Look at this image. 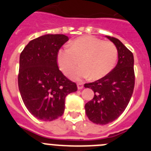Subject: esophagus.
<instances>
[{"label": "esophagus", "mask_w": 151, "mask_h": 151, "mask_svg": "<svg viewBox=\"0 0 151 151\" xmlns=\"http://www.w3.org/2000/svg\"><path fill=\"white\" fill-rule=\"evenodd\" d=\"M77 88H78V89H82L84 88V84L82 82H78V83H77Z\"/></svg>", "instance_id": "34e87169"}]
</instances>
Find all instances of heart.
Returning <instances> with one entry per match:
<instances>
[{
  "label": "heart",
  "mask_w": 151,
  "mask_h": 151,
  "mask_svg": "<svg viewBox=\"0 0 151 151\" xmlns=\"http://www.w3.org/2000/svg\"><path fill=\"white\" fill-rule=\"evenodd\" d=\"M117 57L118 50L113 42L85 35L71 41L69 48L60 49L57 62L64 74H68L78 62L81 63V66L69 73L73 79L90 76L91 79L97 80L112 71Z\"/></svg>",
  "instance_id": "b5f03b06"
}]
</instances>
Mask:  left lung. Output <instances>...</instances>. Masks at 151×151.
<instances>
[{
	"instance_id": "left-lung-1",
	"label": "left lung",
	"mask_w": 151,
	"mask_h": 151,
	"mask_svg": "<svg viewBox=\"0 0 151 151\" xmlns=\"http://www.w3.org/2000/svg\"><path fill=\"white\" fill-rule=\"evenodd\" d=\"M106 37L116 46L118 63L106 76L85 84V88L94 93L93 99L85 104V113L92 122L99 125L112 122L123 113L134 87L133 54L119 39Z\"/></svg>"
}]
</instances>
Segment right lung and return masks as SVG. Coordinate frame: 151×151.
<instances>
[{
  "label": "right lung",
  "instance_id": "add662e5",
  "mask_svg": "<svg viewBox=\"0 0 151 151\" xmlns=\"http://www.w3.org/2000/svg\"><path fill=\"white\" fill-rule=\"evenodd\" d=\"M68 40L65 35H45L29 41L19 57V90L28 110L40 120L61 116L66 95L77 91L57 62V52Z\"/></svg>",
  "mask_w": 151,
  "mask_h": 151
}]
</instances>
